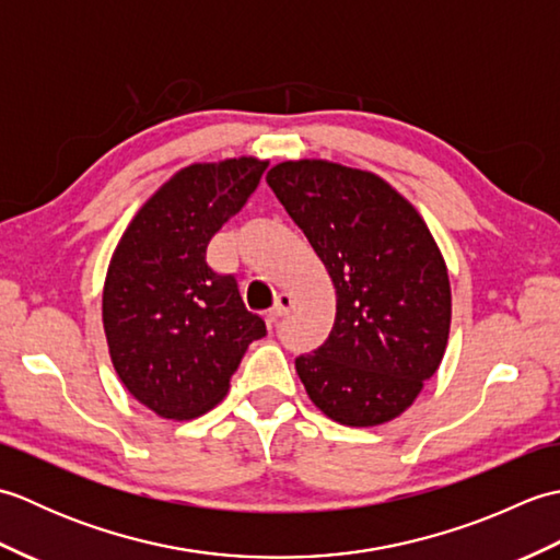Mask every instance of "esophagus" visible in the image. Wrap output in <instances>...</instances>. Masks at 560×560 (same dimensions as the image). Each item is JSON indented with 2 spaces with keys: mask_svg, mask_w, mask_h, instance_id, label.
<instances>
[{
  "mask_svg": "<svg viewBox=\"0 0 560 560\" xmlns=\"http://www.w3.org/2000/svg\"><path fill=\"white\" fill-rule=\"evenodd\" d=\"M293 295H289V293H281L279 299H277V303H273V307L269 311V323H277V319H281V317H287L291 311H293Z\"/></svg>",
  "mask_w": 560,
  "mask_h": 560,
  "instance_id": "obj_1",
  "label": "esophagus"
}]
</instances>
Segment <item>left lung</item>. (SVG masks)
I'll return each mask as SVG.
<instances>
[{
	"instance_id": "obj_1",
	"label": "left lung",
	"mask_w": 560,
	"mask_h": 560,
	"mask_svg": "<svg viewBox=\"0 0 560 560\" xmlns=\"http://www.w3.org/2000/svg\"><path fill=\"white\" fill-rule=\"evenodd\" d=\"M267 183L337 291L327 341L295 359L307 397L343 425L397 419L447 349L452 293L435 237L371 171L301 159L273 165Z\"/></svg>"
}]
</instances>
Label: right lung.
Returning a JSON list of instances; mask_svg holds the SVG:
<instances>
[{
    "label": "right lung",
    "mask_w": 560,
    "mask_h": 560,
    "mask_svg": "<svg viewBox=\"0 0 560 560\" xmlns=\"http://www.w3.org/2000/svg\"><path fill=\"white\" fill-rule=\"evenodd\" d=\"M269 161L192 163L165 180L129 221L103 287L110 361L129 395L161 419L187 421L225 397L265 319L245 307L207 245L255 192Z\"/></svg>",
    "instance_id": "obj_1"
}]
</instances>
